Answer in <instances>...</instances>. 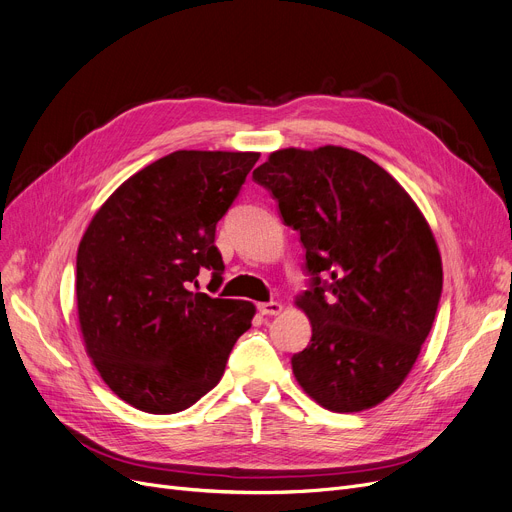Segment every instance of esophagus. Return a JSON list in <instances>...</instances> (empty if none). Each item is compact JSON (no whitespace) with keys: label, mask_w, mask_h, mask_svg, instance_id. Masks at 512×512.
Returning <instances> with one entry per match:
<instances>
[{"label":"esophagus","mask_w":512,"mask_h":512,"mask_svg":"<svg viewBox=\"0 0 512 512\" xmlns=\"http://www.w3.org/2000/svg\"><path fill=\"white\" fill-rule=\"evenodd\" d=\"M257 309L261 315H278L282 311V305L278 301H270V303H259Z\"/></svg>","instance_id":"obj_1"}]
</instances>
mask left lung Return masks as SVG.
Here are the masks:
<instances>
[{
	"label": "left lung",
	"instance_id": "left-lung-1",
	"mask_svg": "<svg viewBox=\"0 0 512 512\" xmlns=\"http://www.w3.org/2000/svg\"><path fill=\"white\" fill-rule=\"evenodd\" d=\"M253 180L305 247L311 282L297 305L311 340L290 359L294 378L330 411L375 407L405 382L440 303L423 213L375 161L334 145L274 151Z\"/></svg>",
	"mask_w": 512,
	"mask_h": 512
}]
</instances>
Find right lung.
I'll return each instance as SVG.
<instances>
[{
    "label": "right lung",
    "mask_w": 512,
    "mask_h": 512,
    "mask_svg": "<svg viewBox=\"0 0 512 512\" xmlns=\"http://www.w3.org/2000/svg\"><path fill=\"white\" fill-rule=\"evenodd\" d=\"M259 153L174 151L120 184L78 245L76 305L87 355L134 409L184 411L222 380L255 305L191 290L222 282L215 226Z\"/></svg>",
    "instance_id": "obj_1"
}]
</instances>
